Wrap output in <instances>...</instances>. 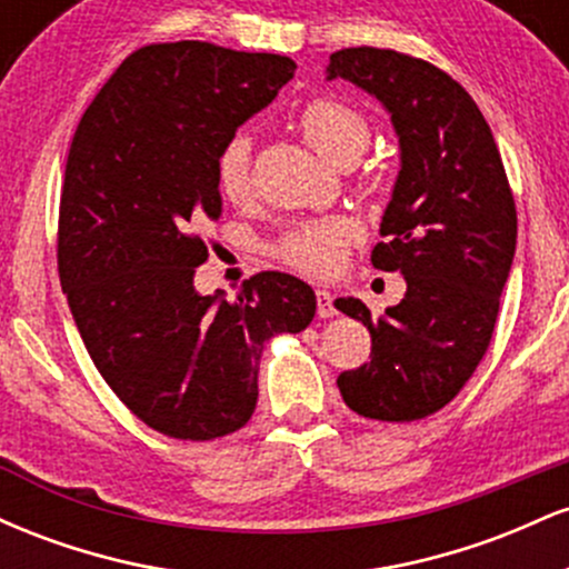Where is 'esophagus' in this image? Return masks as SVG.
I'll return each mask as SVG.
<instances>
[{
    "instance_id": "34e87169",
    "label": "esophagus",
    "mask_w": 569,
    "mask_h": 569,
    "mask_svg": "<svg viewBox=\"0 0 569 569\" xmlns=\"http://www.w3.org/2000/svg\"><path fill=\"white\" fill-rule=\"evenodd\" d=\"M316 299H318V316H321V318H335L337 316L335 297H331V291L318 289L316 291Z\"/></svg>"
}]
</instances>
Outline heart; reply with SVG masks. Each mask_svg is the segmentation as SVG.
Here are the masks:
<instances>
[{"instance_id": "b5f03b06", "label": "heart", "mask_w": 569, "mask_h": 569, "mask_svg": "<svg viewBox=\"0 0 569 569\" xmlns=\"http://www.w3.org/2000/svg\"><path fill=\"white\" fill-rule=\"evenodd\" d=\"M299 130L316 152L331 162L356 160L367 149L371 128L367 114L335 96H318L299 112ZM217 187L221 198L243 202L251 194V136L238 130L217 154ZM363 238L361 221L352 217L310 219L291 227L278 243V257L293 270L329 276L342 267L345 253Z\"/></svg>"}]
</instances>
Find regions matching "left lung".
I'll return each instance as SVG.
<instances>
[{"instance_id":"1","label":"left lung","mask_w":569,"mask_h":569,"mask_svg":"<svg viewBox=\"0 0 569 569\" xmlns=\"http://www.w3.org/2000/svg\"><path fill=\"white\" fill-rule=\"evenodd\" d=\"M342 77L385 103L401 141V171L371 264L401 272L407 293L375 321L361 299L337 310L371 335V361L337 377L356 415L411 422L460 393L485 358L516 251V202L485 114L460 82L422 58L345 48Z\"/></svg>"}]
</instances>
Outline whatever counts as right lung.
I'll use <instances>...</instances> for the list:
<instances>
[{"instance_id": "add662e5", "label": "right lung", "mask_w": 569, "mask_h": 569, "mask_svg": "<svg viewBox=\"0 0 569 569\" xmlns=\"http://www.w3.org/2000/svg\"><path fill=\"white\" fill-rule=\"evenodd\" d=\"M286 56L211 42L130 53L84 109L58 211V278L96 369L162 436L211 441L251 420L259 358L316 316L286 272L200 297V227L219 219L217 154L291 80Z\"/></svg>"}]
</instances>
